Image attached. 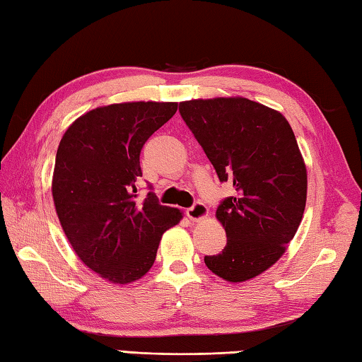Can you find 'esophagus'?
<instances>
[{
	"instance_id": "1",
	"label": "esophagus",
	"mask_w": 362,
	"mask_h": 362,
	"mask_svg": "<svg viewBox=\"0 0 362 362\" xmlns=\"http://www.w3.org/2000/svg\"><path fill=\"white\" fill-rule=\"evenodd\" d=\"M209 216V209L203 203H194L189 209H187V217L193 222H201V220L207 218Z\"/></svg>"
}]
</instances>
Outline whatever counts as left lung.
Instances as JSON below:
<instances>
[{"instance_id": "left-lung-1", "label": "left lung", "mask_w": 362, "mask_h": 362, "mask_svg": "<svg viewBox=\"0 0 362 362\" xmlns=\"http://www.w3.org/2000/svg\"><path fill=\"white\" fill-rule=\"evenodd\" d=\"M179 110L218 179L236 192L216 212L226 246L204 263L244 283L273 267L296 236L308 188L303 156L284 116L246 97L185 100Z\"/></svg>"}]
</instances>
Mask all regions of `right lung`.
<instances>
[{
  "label": "right lung",
  "mask_w": 362,
  "mask_h": 362,
  "mask_svg": "<svg viewBox=\"0 0 362 362\" xmlns=\"http://www.w3.org/2000/svg\"><path fill=\"white\" fill-rule=\"evenodd\" d=\"M177 102H122L79 116L60 140L52 199L66 240L86 267L113 284L136 283L156 259L177 207L150 193L136 201L140 151L177 112Z\"/></svg>",
  "instance_id": "1"
}]
</instances>
